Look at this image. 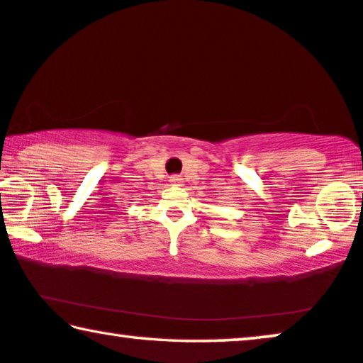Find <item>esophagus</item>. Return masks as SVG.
Returning <instances> with one entry per match:
<instances>
[{
	"label": "esophagus",
	"instance_id": "34e87169",
	"mask_svg": "<svg viewBox=\"0 0 363 363\" xmlns=\"http://www.w3.org/2000/svg\"><path fill=\"white\" fill-rule=\"evenodd\" d=\"M169 182L172 184V186H182V177L181 176H171V179H169Z\"/></svg>",
	"mask_w": 363,
	"mask_h": 363
}]
</instances>
